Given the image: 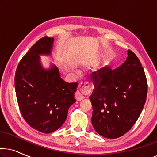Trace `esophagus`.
I'll use <instances>...</instances> for the list:
<instances>
[{"mask_svg": "<svg viewBox=\"0 0 157 157\" xmlns=\"http://www.w3.org/2000/svg\"><path fill=\"white\" fill-rule=\"evenodd\" d=\"M79 89L80 91H77L75 94V98L77 101H81L84 98V96L89 94L91 91V86L90 83L88 81L81 82L79 83Z\"/></svg>", "mask_w": 157, "mask_h": 157, "instance_id": "obj_1", "label": "esophagus"}]
</instances>
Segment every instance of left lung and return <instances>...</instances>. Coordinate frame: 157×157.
Returning <instances> with one entry per match:
<instances>
[{"label": "left lung", "mask_w": 157, "mask_h": 157, "mask_svg": "<svg viewBox=\"0 0 157 157\" xmlns=\"http://www.w3.org/2000/svg\"><path fill=\"white\" fill-rule=\"evenodd\" d=\"M91 76L92 125L105 138H119L134 125L147 99V80L140 61L128 50L121 66L113 70L106 66Z\"/></svg>", "instance_id": "left-lung-1"}]
</instances>
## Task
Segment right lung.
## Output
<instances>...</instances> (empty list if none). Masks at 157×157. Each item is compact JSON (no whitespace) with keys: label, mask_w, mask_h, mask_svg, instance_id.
I'll return each instance as SVG.
<instances>
[{"label":"right lung","mask_w":157,"mask_h":157,"mask_svg":"<svg viewBox=\"0 0 157 157\" xmlns=\"http://www.w3.org/2000/svg\"><path fill=\"white\" fill-rule=\"evenodd\" d=\"M53 38L38 40L19 62L15 75V89L19 109L30 126L49 134L63 125L69 107L76 102L78 83L61 78L55 65L44 69L39 55H50Z\"/></svg>","instance_id":"1"}]
</instances>
